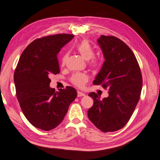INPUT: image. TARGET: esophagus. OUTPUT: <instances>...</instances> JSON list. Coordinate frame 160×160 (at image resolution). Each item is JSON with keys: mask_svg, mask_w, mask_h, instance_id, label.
<instances>
[{"mask_svg": "<svg viewBox=\"0 0 160 160\" xmlns=\"http://www.w3.org/2000/svg\"><path fill=\"white\" fill-rule=\"evenodd\" d=\"M85 96V93L81 92H79V91L77 92V96L78 97H81V96Z\"/></svg>", "mask_w": 160, "mask_h": 160, "instance_id": "1", "label": "esophagus"}]
</instances>
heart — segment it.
Wrapping results in <instances>:
<instances>
[{
  "label": "heart",
  "instance_id": "obj_1",
  "mask_svg": "<svg viewBox=\"0 0 160 160\" xmlns=\"http://www.w3.org/2000/svg\"><path fill=\"white\" fill-rule=\"evenodd\" d=\"M76 50L85 60L89 61L92 58V59H91H91V61L89 62V65L90 66L91 68L96 69L99 67V61L96 58H93L94 56V51L87 41H83L81 42L79 44H78L76 47ZM67 58L68 53H64L62 58V64H65ZM87 80L88 76L83 73H75L71 77L72 83L78 87H82Z\"/></svg>",
  "mask_w": 160,
  "mask_h": 160
}]
</instances>
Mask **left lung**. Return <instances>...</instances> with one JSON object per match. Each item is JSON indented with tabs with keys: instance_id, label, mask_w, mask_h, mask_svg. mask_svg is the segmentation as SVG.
Returning <instances> with one entry per match:
<instances>
[{
	"instance_id": "8db88e82",
	"label": "left lung",
	"mask_w": 160,
	"mask_h": 160,
	"mask_svg": "<svg viewBox=\"0 0 160 160\" xmlns=\"http://www.w3.org/2000/svg\"><path fill=\"white\" fill-rule=\"evenodd\" d=\"M97 42L105 60L93 84L107 88L108 96L101 100L95 92L89 93L93 104L88 115L101 131L115 132L125 126L133 114L141 96L142 75L134 53L125 42L104 35Z\"/></svg>"
}]
</instances>
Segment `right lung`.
Segmentation results:
<instances>
[{
    "label": "right lung",
    "mask_w": 160,
    "mask_h": 160,
    "mask_svg": "<svg viewBox=\"0 0 160 160\" xmlns=\"http://www.w3.org/2000/svg\"><path fill=\"white\" fill-rule=\"evenodd\" d=\"M72 34H58L34 40L22 52L14 72L16 96L32 126L49 131L57 127L77 96L76 89L49 87L52 75L60 73L57 55Z\"/></svg>",
    "instance_id": "1"
}]
</instances>
